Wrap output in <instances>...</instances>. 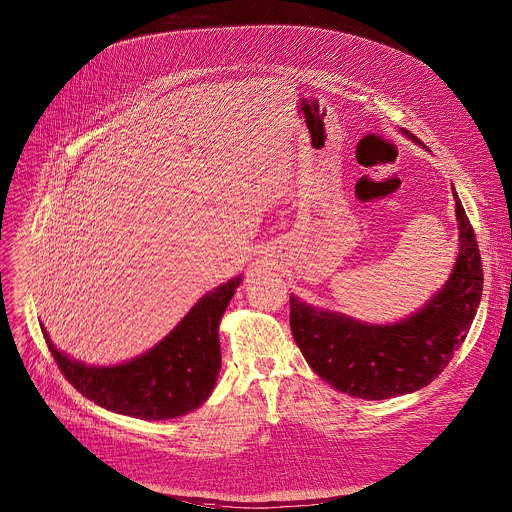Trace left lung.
Masks as SVG:
<instances>
[{
  "label": "left lung",
  "instance_id": "8db88e82",
  "mask_svg": "<svg viewBox=\"0 0 512 512\" xmlns=\"http://www.w3.org/2000/svg\"><path fill=\"white\" fill-rule=\"evenodd\" d=\"M453 196L461 241L457 263L443 289L413 316L386 326L362 324L291 297L295 342L308 366L338 392L388 400L421 390L461 348L481 303L483 265L473 225L455 190Z\"/></svg>",
  "mask_w": 512,
  "mask_h": 512
}]
</instances>
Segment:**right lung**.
<instances>
[{
    "label": "right lung",
    "mask_w": 512,
    "mask_h": 512,
    "mask_svg": "<svg viewBox=\"0 0 512 512\" xmlns=\"http://www.w3.org/2000/svg\"><path fill=\"white\" fill-rule=\"evenodd\" d=\"M239 283L241 275L207 293L160 344L118 366L75 362L41 330L61 374L85 398L138 419H172L200 408L215 386L221 368L217 328Z\"/></svg>",
    "instance_id": "right-lung-1"
}]
</instances>
